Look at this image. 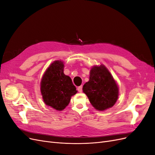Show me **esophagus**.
Instances as JSON below:
<instances>
[{
	"label": "esophagus",
	"instance_id": "1",
	"mask_svg": "<svg viewBox=\"0 0 155 155\" xmlns=\"http://www.w3.org/2000/svg\"><path fill=\"white\" fill-rule=\"evenodd\" d=\"M82 88H83V86H82V85L78 87V92H82Z\"/></svg>",
	"mask_w": 155,
	"mask_h": 155
}]
</instances>
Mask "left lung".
<instances>
[{
	"mask_svg": "<svg viewBox=\"0 0 155 155\" xmlns=\"http://www.w3.org/2000/svg\"><path fill=\"white\" fill-rule=\"evenodd\" d=\"M83 91L98 110L112 107L118 97V85L104 65L92 68L89 81L83 85Z\"/></svg>",
	"mask_w": 155,
	"mask_h": 155,
	"instance_id": "1",
	"label": "left lung"
}]
</instances>
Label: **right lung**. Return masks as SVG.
Here are the masks:
<instances>
[{"label":"right lung","instance_id":"right-lung-1","mask_svg":"<svg viewBox=\"0 0 155 155\" xmlns=\"http://www.w3.org/2000/svg\"><path fill=\"white\" fill-rule=\"evenodd\" d=\"M64 64L55 61L46 70L41 83L44 102L55 110H62L70 103L71 96L78 92L72 79L63 72Z\"/></svg>","mask_w":155,"mask_h":155}]
</instances>
